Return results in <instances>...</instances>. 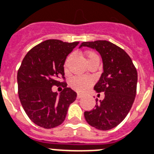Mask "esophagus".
<instances>
[{
    "instance_id": "obj_1",
    "label": "esophagus",
    "mask_w": 154,
    "mask_h": 154,
    "mask_svg": "<svg viewBox=\"0 0 154 154\" xmlns=\"http://www.w3.org/2000/svg\"><path fill=\"white\" fill-rule=\"evenodd\" d=\"M83 97V94H80V93H78V94H77V99H81V98Z\"/></svg>"
}]
</instances>
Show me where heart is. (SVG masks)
<instances>
[{
  "label": "heart",
  "instance_id": "1",
  "mask_svg": "<svg viewBox=\"0 0 154 154\" xmlns=\"http://www.w3.org/2000/svg\"><path fill=\"white\" fill-rule=\"evenodd\" d=\"M71 55L68 56L66 59L65 62H64V72L65 73H68L69 72V68H68V65H69V62L71 60ZM85 57H86V63H90L94 62V61H99V56L96 53H94L93 51H87L85 53ZM92 84V81L91 79H89L87 77H80V76H76L73 77L70 80L69 85L71 86L72 88L77 91L78 92H82L85 91L86 89L89 88L91 85Z\"/></svg>",
  "mask_w": 154,
  "mask_h": 154
}]
</instances>
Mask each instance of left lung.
<instances>
[{"label":"left lung","mask_w":154,"mask_h":154,"mask_svg":"<svg viewBox=\"0 0 154 154\" xmlns=\"http://www.w3.org/2000/svg\"><path fill=\"white\" fill-rule=\"evenodd\" d=\"M82 46L96 50L102 57L103 72L94 90L98 93L104 92V99L96 103L94 109L84 112V117L87 123L96 129H112L125 119L134 103L136 68L126 51L112 42H82L80 48Z\"/></svg>","instance_id":"1"}]
</instances>
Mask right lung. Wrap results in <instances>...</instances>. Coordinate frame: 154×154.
<instances>
[{"mask_svg": "<svg viewBox=\"0 0 154 154\" xmlns=\"http://www.w3.org/2000/svg\"><path fill=\"white\" fill-rule=\"evenodd\" d=\"M51 39L40 43L25 55L18 74L19 100L28 118L37 126L51 129L63 123L69 105L77 93L67 87L64 79V62L77 45ZM62 84L60 95L52 91V86Z\"/></svg>", "mask_w": 154, "mask_h": 154, "instance_id": "add662e5", "label": "right lung"}]
</instances>
